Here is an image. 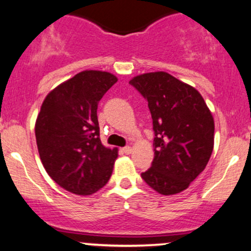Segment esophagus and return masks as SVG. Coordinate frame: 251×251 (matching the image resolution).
I'll return each instance as SVG.
<instances>
[{
	"instance_id": "1",
	"label": "esophagus",
	"mask_w": 251,
	"mask_h": 251,
	"mask_svg": "<svg viewBox=\"0 0 251 251\" xmlns=\"http://www.w3.org/2000/svg\"><path fill=\"white\" fill-rule=\"evenodd\" d=\"M123 151L125 152L126 154H129V153H132V148L131 146H125V148L123 149Z\"/></svg>"
}]
</instances>
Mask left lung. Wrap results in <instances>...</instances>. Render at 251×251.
Returning a JSON list of instances; mask_svg holds the SVG:
<instances>
[{"label": "left lung", "mask_w": 251, "mask_h": 251, "mask_svg": "<svg viewBox=\"0 0 251 251\" xmlns=\"http://www.w3.org/2000/svg\"><path fill=\"white\" fill-rule=\"evenodd\" d=\"M129 83L148 100L154 131L153 162L142 178L158 194H179L211 157V112L197 89L166 72L140 74Z\"/></svg>", "instance_id": "1"}]
</instances>
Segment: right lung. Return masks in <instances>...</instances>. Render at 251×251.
Masks as SVG:
<instances>
[{
  "mask_svg": "<svg viewBox=\"0 0 251 251\" xmlns=\"http://www.w3.org/2000/svg\"><path fill=\"white\" fill-rule=\"evenodd\" d=\"M117 81L108 72L82 71L43 100L35 123L40 159L51 179L72 194L93 195L111 178L118 149L102 145L97 109Z\"/></svg>",
  "mask_w": 251,
  "mask_h": 251,
  "instance_id": "right-lung-1",
  "label": "right lung"
}]
</instances>
